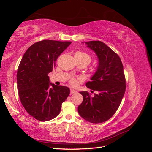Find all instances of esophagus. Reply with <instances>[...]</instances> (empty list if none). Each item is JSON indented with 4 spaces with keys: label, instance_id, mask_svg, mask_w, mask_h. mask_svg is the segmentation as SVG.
<instances>
[{
    "label": "esophagus",
    "instance_id": "34e87169",
    "mask_svg": "<svg viewBox=\"0 0 152 152\" xmlns=\"http://www.w3.org/2000/svg\"><path fill=\"white\" fill-rule=\"evenodd\" d=\"M77 93V92L76 91L73 90V89H70V94H75V93Z\"/></svg>",
    "mask_w": 152,
    "mask_h": 152
}]
</instances>
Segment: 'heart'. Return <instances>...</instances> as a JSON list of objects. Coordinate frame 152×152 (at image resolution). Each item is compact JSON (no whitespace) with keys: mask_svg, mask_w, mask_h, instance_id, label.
Returning <instances> with one entry per match:
<instances>
[{"mask_svg":"<svg viewBox=\"0 0 152 152\" xmlns=\"http://www.w3.org/2000/svg\"><path fill=\"white\" fill-rule=\"evenodd\" d=\"M75 57L76 59H79V60H84L87 61L89 63H90L91 60V56L85 52L83 51H78L75 54ZM69 82L71 86H76L77 85V80L74 79V78H72L71 79L69 80Z\"/></svg>","mask_w":152,"mask_h":152,"instance_id":"b5f03b06","label":"heart"}]
</instances>
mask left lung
I'll return each mask as SVG.
<instances>
[{
	"mask_svg": "<svg viewBox=\"0 0 152 152\" xmlns=\"http://www.w3.org/2000/svg\"><path fill=\"white\" fill-rule=\"evenodd\" d=\"M86 44L99 59L98 70L86 87L91 93H98L91 96L87 91L80 92L83 102L78 107V112L86 121L98 124L108 121L117 112L125 93L126 80L121 59L115 52L99 40Z\"/></svg>",
	"mask_w": 152,
	"mask_h": 152,
	"instance_id": "obj_1",
	"label": "left lung"
}]
</instances>
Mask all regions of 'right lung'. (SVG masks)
Wrapping results in <instances>:
<instances>
[{"mask_svg": "<svg viewBox=\"0 0 152 152\" xmlns=\"http://www.w3.org/2000/svg\"><path fill=\"white\" fill-rule=\"evenodd\" d=\"M72 42L43 40L26 50L18 66L17 87L21 104L31 117L48 121L58 116L70 94L66 86L49 84V73Z\"/></svg>", "mask_w": 152, "mask_h": 152, "instance_id": "right-lung-1", "label": "right lung"}]
</instances>
